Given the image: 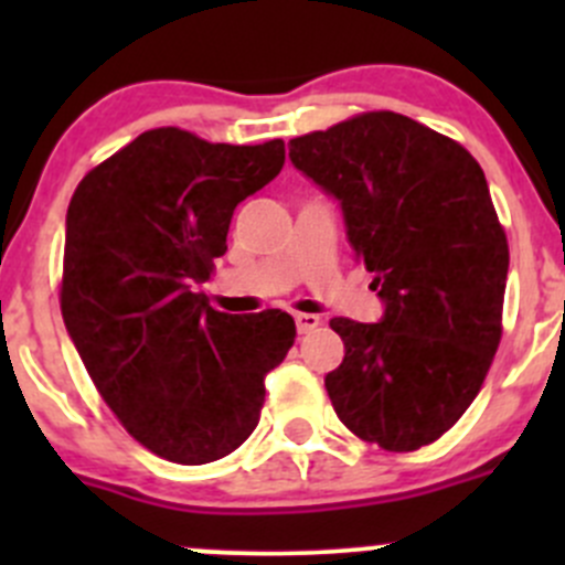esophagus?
Segmentation results:
<instances>
[{
  "label": "esophagus",
  "instance_id": "obj_1",
  "mask_svg": "<svg viewBox=\"0 0 565 565\" xmlns=\"http://www.w3.org/2000/svg\"><path fill=\"white\" fill-rule=\"evenodd\" d=\"M295 322H298V333L306 335L311 333V330H317L319 324H322V319L317 315H295Z\"/></svg>",
  "mask_w": 565,
  "mask_h": 565
}]
</instances>
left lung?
Masks as SVG:
<instances>
[{
    "mask_svg": "<svg viewBox=\"0 0 565 565\" xmlns=\"http://www.w3.org/2000/svg\"><path fill=\"white\" fill-rule=\"evenodd\" d=\"M289 158L339 202L374 273L380 322L330 319L344 361L324 377L341 424L385 451L446 435L500 344L509 243L476 158L396 111H366L289 141Z\"/></svg>",
    "mask_w": 565,
    "mask_h": 565,
    "instance_id": "left-lung-1",
    "label": "left lung"
}]
</instances>
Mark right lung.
<instances>
[{
    "label": "right lung",
    "instance_id": "obj_1",
    "mask_svg": "<svg viewBox=\"0 0 565 565\" xmlns=\"http://www.w3.org/2000/svg\"><path fill=\"white\" fill-rule=\"evenodd\" d=\"M281 167V139L210 145L156 128L73 193L62 319L119 424L161 459L207 465L243 446L267 372L295 344L287 311L224 315L199 292L235 207Z\"/></svg>",
    "mask_w": 565,
    "mask_h": 565
}]
</instances>
